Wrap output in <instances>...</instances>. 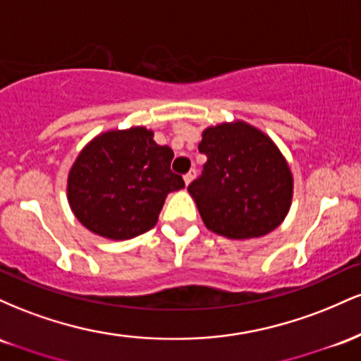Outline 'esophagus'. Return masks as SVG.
Listing matches in <instances>:
<instances>
[{"mask_svg": "<svg viewBox=\"0 0 361 361\" xmlns=\"http://www.w3.org/2000/svg\"><path fill=\"white\" fill-rule=\"evenodd\" d=\"M195 176H197V169H190V171L186 173V175L183 176L185 185H190V183H192V181L195 180Z\"/></svg>", "mask_w": 361, "mask_h": 361, "instance_id": "1", "label": "esophagus"}]
</instances>
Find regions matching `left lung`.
Wrapping results in <instances>:
<instances>
[{
	"mask_svg": "<svg viewBox=\"0 0 361 361\" xmlns=\"http://www.w3.org/2000/svg\"><path fill=\"white\" fill-rule=\"evenodd\" d=\"M198 151L207 156L188 192L207 229L229 239L271 233L287 217L293 176L275 142L235 120L207 127Z\"/></svg>",
	"mask_w": 361,
	"mask_h": 361,
	"instance_id": "1",
	"label": "left lung"
}]
</instances>
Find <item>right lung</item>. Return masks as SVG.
I'll use <instances>...</instances> for the list:
<instances>
[{"label": "right lung", "instance_id": "add662e5", "mask_svg": "<svg viewBox=\"0 0 361 361\" xmlns=\"http://www.w3.org/2000/svg\"><path fill=\"white\" fill-rule=\"evenodd\" d=\"M146 127L109 130L86 144L69 169L68 202L86 229L123 241L156 226L168 193L185 188L173 151Z\"/></svg>", "mask_w": 361, "mask_h": 361}]
</instances>
